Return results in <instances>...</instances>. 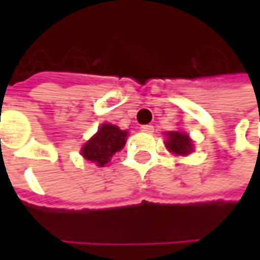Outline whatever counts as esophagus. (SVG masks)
<instances>
[{"label": "esophagus", "instance_id": "34e87169", "mask_svg": "<svg viewBox=\"0 0 260 260\" xmlns=\"http://www.w3.org/2000/svg\"><path fill=\"white\" fill-rule=\"evenodd\" d=\"M140 129L143 131V132H149V134H152V132H153V126H152V125H143Z\"/></svg>", "mask_w": 260, "mask_h": 260}]
</instances>
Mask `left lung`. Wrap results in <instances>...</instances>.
I'll list each match as a JSON object with an SVG mask.
<instances>
[{"mask_svg":"<svg viewBox=\"0 0 260 260\" xmlns=\"http://www.w3.org/2000/svg\"><path fill=\"white\" fill-rule=\"evenodd\" d=\"M166 147L176 155H189L194 149H192V141L189 138L188 134L181 132V131H170L166 132Z\"/></svg>","mask_w":260,"mask_h":260,"instance_id":"left-lung-1","label":"left lung"}]
</instances>
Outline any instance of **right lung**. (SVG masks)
<instances>
[{
    "label": "right lung",
    "instance_id": "right-lung-1",
    "mask_svg": "<svg viewBox=\"0 0 260 260\" xmlns=\"http://www.w3.org/2000/svg\"><path fill=\"white\" fill-rule=\"evenodd\" d=\"M128 131H122L116 125L102 123L98 132L82 146L81 155L99 167L108 164L114 153L120 152L126 143Z\"/></svg>",
    "mask_w": 260,
    "mask_h": 260
}]
</instances>
